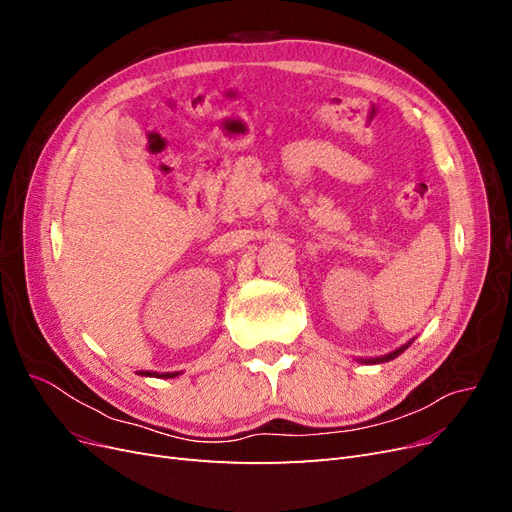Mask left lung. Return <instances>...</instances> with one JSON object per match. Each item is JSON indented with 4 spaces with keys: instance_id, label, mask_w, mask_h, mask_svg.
<instances>
[{
    "instance_id": "8db88e82",
    "label": "left lung",
    "mask_w": 512,
    "mask_h": 512,
    "mask_svg": "<svg viewBox=\"0 0 512 512\" xmlns=\"http://www.w3.org/2000/svg\"><path fill=\"white\" fill-rule=\"evenodd\" d=\"M408 348V344L406 346H401V348H397L395 352H391V354H386V356H380V359H369L367 363H384V361H391V359H395V356H399L401 352H404Z\"/></svg>"
}]
</instances>
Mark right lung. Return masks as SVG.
Wrapping results in <instances>:
<instances>
[{"label": "right lung", "mask_w": 512, "mask_h": 512, "mask_svg": "<svg viewBox=\"0 0 512 512\" xmlns=\"http://www.w3.org/2000/svg\"><path fill=\"white\" fill-rule=\"evenodd\" d=\"M141 376H156L158 378L160 374H156V371H141ZM175 376H179L177 371H173V374H162L160 378H175Z\"/></svg>", "instance_id": "obj_1"}]
</instances>
